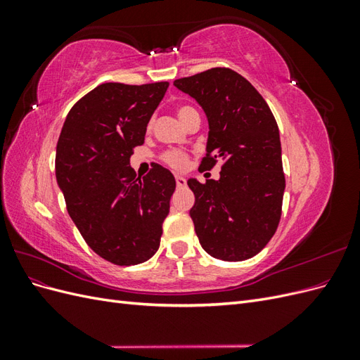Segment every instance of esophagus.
<instances>
[{
  "label": "esophagus",
  "instance_id": "34e87169",
  "mask_svg": "<svg viewBox=\"0 0 360 360\" xmlns=\"http://www.w3.org/2000/svg\"><path fill=\"white\" fill-rule=\"evenodd\" d=\"M176 183H177L179 188H183L184 184H186V179H184L183 176H176Z\"/></svg>",
  "mask_w": 360,
  "mask_h": 360
}]
</instances>
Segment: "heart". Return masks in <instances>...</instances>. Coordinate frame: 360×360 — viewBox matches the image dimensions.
<instances>
[{
    "label": "heart",
    "mask_w": 360,
    "mask_h": 360,
    "mask_svg": "<svg viewBox=\"0 0 360 360\" xmlns=\"http://www.w3.org/2000/svg\"><path fill=\"white\" fill-rule=\"evenodd\" d=\"M195 110L191 106H180L177 110V115L180 118V122L183 123V120L186 118L189 114H192ZM163 160H165L168 165H171L172 168H177V169H183L186 167L188 163V155L183 153V151H167L165 155H163Z\"/></svg>",
    "instance_id": "obj_1"
}]
</instances>
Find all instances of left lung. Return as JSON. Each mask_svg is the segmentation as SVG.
I'll use <instances>...</instances> for the list:
<instances>
[{
	"label": "left lung",
	"instance_id": "obj_1",
	"mask_svg": "<svg viewBox=\"0 0 360 360\" xmlns=\"http://www.w3.org/2000/svg\"><path fill=\"white\" fill-rule=\"evenodd\" d=\"M174 86L193 97L207 117L201 167L210 169L222 160L219 180H188L198 240L217 259L254 257L281 219L285 177L276 120L252 84L231 69L214 68L176 79Z\"/></svg>",
	"mask_w": 360,
	"mask_h": 360
}]
</instances>
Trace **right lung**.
<instances>
[{"instance_id": "obj_1", "label": "right lung", "mask_w": 360, "mask_h": 360, "mask_svg": "<svg viewBox=\"0 0 360 360\" xmlns=\"http://www.w3.org/2000/svg\"><path fill=\"white\" fill-rule=\"evenodd\" d=\"M168 85H97L73 105L58 138L56 177L72 221L97 255L118 266L156 254L176 191L158 163L143 179L130 167Z\"/></svg>"}]
</instances>
